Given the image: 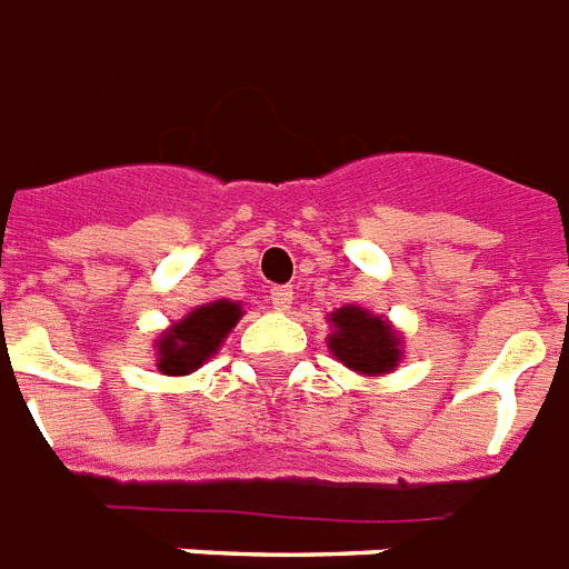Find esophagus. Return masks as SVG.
I'll use <instances>...</instances> for the list:
<instances>
[{"label": "esophagus", "mask_w": 569, "mask_h": 569, "mask_svg": "<svg viewBox=\"0 0 569 569\" xmlns=\"http://www.w3.org/2000/svg\"><path fill=\"white\" fill-rule=\"evenodd\" d=\"M271 303H274V309H289V303H292V289L289 286H271Z\"/></svg>", "instance_id": "34e87169"}]
</instances>
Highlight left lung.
I'll return each mask as SVG.
<instances>
[{"label": "left lung", "mask_w": 569, "mask_h": 569, "mask_svg": "<svg viewBox=\"0 0 569 569\" xmlns=\"http://www.w3.org/2000/svg\"><path fill=\"white\" fill-rule=\"evenodd\" d=\"M336 332L330 336L332 357L353 371L386 373L400 362V339L380 316L359 307H341L330 316Z\"/></svg>", "instance_id": "1"}]
</instances>
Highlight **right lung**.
I'll list each match as a JSON object with an SVG mask.
<instances>
[{
  "mask_svg": "<svg viewBox=\"0 0 569 569\" xmlns=\"http://www.w3.org/2000/svg\"><path fill=\"white\" fill-rule=\"evenodd\" d=\"M239 316L242 309L233 300H216V303L192 309L183 321L172 325V330L157 341V357H160L157 368L172 377L196 371L198 365H204L219 350Z\"/></svg>",
  "mask_w": 569,
  "mask_h": 569,
  "instance_id": "right-lung-1",
  "label": "right lung"
}]
</instances>
